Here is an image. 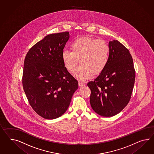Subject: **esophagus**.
Wrapping results in <instances>:
<instances>
[{
  "label": "esophagus",
  "mask_w": 154,
  "mask_h": 154,
  "mask_svg": "<svg viewBox=\"0 0 154 154\" xmlns=\"http://www.w3.org/2000/svg\"><path fill=\"white\" fill-rule=\"evenodd\" d=\"M79 88H82V87H83V86H84L85 85V84L83 83L82 82L79 81Z\"/></svg>",
  "instance_id": "34e87169"
}]
</instances>
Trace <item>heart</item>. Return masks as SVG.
Returning a JSON list of instances; mask_svg holds the SVG:
<instances>
[{"mask_svg": "<svg viewBox=\"0 0 154 154\" xmlns=\"http://www.w3.org/2000/svg\"><path fill=\"white\" fill-rule=\"evenodd\" d=\"M71 49L63 51V62L68 71L73 72L80 60L75 76L81 81L90 79L94 73H101L108 63L110 48L104 40L83 36L72 42Z\"/></svg>", "mask_w": 154, "mask_h": 154, "instance_id": "1", "label": "heart"}]
</instances>
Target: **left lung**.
I'll list each match as a JSON object with an SVG mask.
<instances>
[{"label":"left lung","mask_w":154,"mask_h":154,"mask_svg":"<svg viewBox=\"0 0 154 154\" xmlns=\"http://www.w3.org/2000/svg\"><path fill=\"white\" fill-rule=\"evenodd\" d=\"M110 55L104 71L88 83L91 90L90 103L101 116H114L128 104L135 81L132 56L118 40L109 42Z\"/></svg>","instance_id":"8db88e82"}]
</instances>
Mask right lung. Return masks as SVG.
Returning a JSON list of instances; mask_svg holds the SVG:
<instances>
[{
	"mask_svg": "<svg viewBox=\"0 0 154 154\" xmlns=\"http://www.w3.org/2000/svg\"><path fill=\"white\" fill-rule=\"evenodd\" d=\"M69 32L52 33L33 45L26 54L22 84L35 112L46 119L62 116L79 88L62 58Z\"/></svg>",
	"mask_w": 154,
	"mask_h": 154,
	"instance_id": "add662e5",
	"label": "right lung"
}]
</instances>
